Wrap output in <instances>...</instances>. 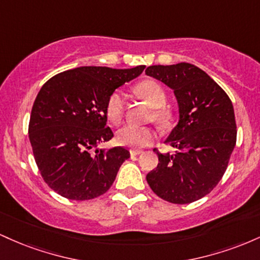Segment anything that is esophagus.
Instances as JSON below:
<instances>
[{"instance_id":"esophagus-1","label":"esophagus","mask_w":260,"mask_h":260,"mask_svg":"<svg viewBox=\"0 0 260 260\" xmlns=\"http://www.w3.org/2000/svg\"><path fill=\"white\" fill-rule=\"evenodd\" d=\"M140 154H143L142 150H137V149H133V150H131V155H132V156H134V155H140Z\"/></svg>"}]
</instances>
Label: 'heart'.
Instances as JSON below:
<instances>
[{"label": "heart", "instance_id": "1", "mask_svg": "<svg viewBox=\"0 0 260 260\" xmlns=\"http://www.w3.org/2000/svg\"><path fill=\"white\" fill-rule=\"evenodd\" d=\"M137 94L153 107V117L156 121H165L168 118V112L162 109L166 101V94L160 84L153 80H145L136 88ZM124 100L120 91H113L107 99L106 115L113 123H118L123 117ZM155 134L150 128L136 126V124H124L117 131L116 138L121 145L133 149L144 148L154 140Z\"/></svg>", "mask_w": 260, "mask_h": 260}]
</instances>
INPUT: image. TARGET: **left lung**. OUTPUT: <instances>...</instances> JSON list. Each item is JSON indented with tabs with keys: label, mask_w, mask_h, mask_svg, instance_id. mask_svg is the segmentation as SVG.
Returning <instances> with one entry per match:
<instances>
[{
	"label": "left lung",
	"mask_w": 260,
	"mask_h": 260,
	"mask_svg": "<svg viewBox=\"0 0 260 260\" xmlns=\"http://www.w3.org/2000/svg\"><path fill=\"white\" fill-rule=\"evenodd\" d=\"M145 74L172 89L178 105V123L165 140L177 151L161 154L154 149L159 164L147 175L148 184L174 204L198 201L221 180L236 145L231 100L194 64L150 66Z\"/></svg>",
	"instance_id": "left-lung-1"
}]
</instances>
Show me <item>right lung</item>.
<instances>
[{"instance_id":"obj_1","label":"right lung","mask_w":260,"mask_h":260,"mask_svg":"<svg viewBox=\"0 0 260 260\" xmlns=\"http://www.w3.org/2000/svg\"><path fill=\"white\" fill-rule=\"evenodd\" d=\"M144 68L86 66L56 74L41 86L31 109L29 139L44 181L59 196L88 201L112 186L129 151L98 148L113 137L106 127L107 99Z\"/></svg>"}]
</instances>
